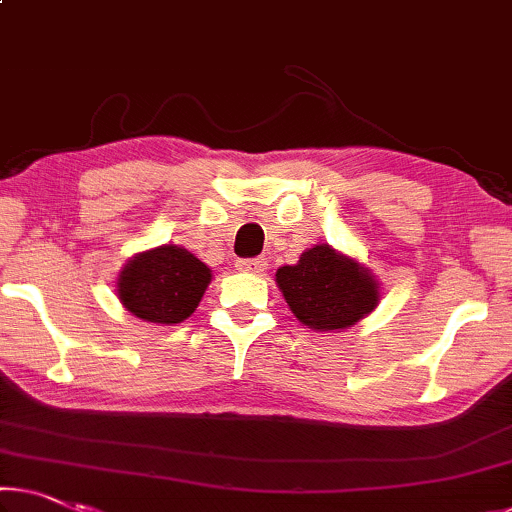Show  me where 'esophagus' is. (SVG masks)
I'll use <instances>...</instances> for the list:
<instances>
[{
    "label": "esophagus",
    "instance_id": "esophagus-1",
    "mask_svg": "<svg viewBox=\"0 0 512 512\" xmlns=\"http://www.w3.org/2000/svg\"><path fill=\"white\" fill-rule=\"evenodd\" d=\"M235 267H238L240 272H249V274H263L267 270V261L263 256H256V258H238L235 261Z\"/></svg>",
    "mask_w": 512,
    "mask_h": 512
}]
</instances>
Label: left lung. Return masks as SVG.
Instances as JSON below:
<instances>
[{"label":"left lung","instance_id":"8db88e82","mask_svg":"<svg viewBox=\"0 0 512 512\" xmlns=\"http://www.w3.org/2000/svg\"><path fill=\"white\" fill-rule=\"evenodd\" d=\"M290 311L311 329H345L377 304V283L364 267L329 245L304 251L300 263L277 270Z\"/></svg>","mask_w":512,"mask_h":512}]
</instances>
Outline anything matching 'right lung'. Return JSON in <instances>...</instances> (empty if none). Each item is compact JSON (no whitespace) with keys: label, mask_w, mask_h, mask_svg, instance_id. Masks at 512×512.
Masks as SVG:
<instances>
[{"label":"right lung","mask_w":512,"mask_h":512,"mask_svg":"<svg viewBox=\"0 0 512 512\" xmlns=\"http://www.w3.org/2000/svg\"><path fill=\"white\" fill-rule=\"evenodd\" d=\"M210 283V270L180 247H160L132 258L121 272L119 300L137 318L176 325L190 318Z\"/></svg>","instance_id":"1"}]
</instances>
